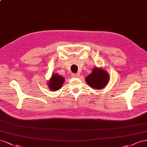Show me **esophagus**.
<instances>
[{
	"label": "esophagus",
	"instance_id": "esophagus-1",
	"mask_svg": "<svg viewBox=\"0 0 147 147\" xmlns=\"http://www.w3.org/2000/svg\"><path fill=\"white\" fill-rule=\"evenodd\" d=\"M71 76L73 78H79V74H75V73H73L71 74Z\"/></svg>",
	"mask_w": 147,
	"mask_h": 147
}]
</instances>
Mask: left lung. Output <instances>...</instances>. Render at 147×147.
I'll return each mask as SVG.
<instances>
[{
  "label": "left lung",
  "instance_id": "left-lung-1",
  "mask_svg": "<svg viewBox=\"0 0 147 147\" xmlns=\"http://www.w3.org/2000/svg\"><path fill=\"white\" fill-rule=\"evenodd\" d=\"M108 73L105 70L99 68H95L92 73L86 78V81L90 87L95 89H102L109 82Z\"/></svg>",
  "mask_w": 147,
  "mask_h": 147
}]
</instances>
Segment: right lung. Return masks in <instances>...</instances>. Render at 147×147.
<instances>
[{
    "instance_id": "right-lung-1",
    "label": "right lung",
    "mask_w": 147,
    "mask_h": 147,
    "mask_svg": "<svg viewBox=\"0 0 147 147\" xmlns=\"http://www.w3.org/2000/svg\"><path fill=\"white\" fill-rule=\"evenodd\" d=\"M65 79L57 73L52 74L51 79L49 81V87L51 91H56L61 88L64 84Z\"/></svg>"
}]
</instances>
